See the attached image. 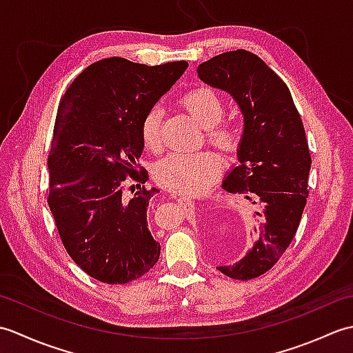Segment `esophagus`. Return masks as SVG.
I'll list each match as a JSON object with an SVG mask.
<instances>
[{"label":"esophagus","mask_w":353,"mask_h":353,"mask_svg":"<svg viewBox=\"0 0 353 353\" xmlns=\"http://www.w3.org/2000/svg\"><path fill=\"white\" fill-rule=\"evenodd\" d=\"M172 196L177 197L176 194H172ZM177 203L181 205L183 209H186V211H192L194 209V200L191 197H186V196H179L177 197Z\"/></svg>","instance_id":"1"}]
</instances>
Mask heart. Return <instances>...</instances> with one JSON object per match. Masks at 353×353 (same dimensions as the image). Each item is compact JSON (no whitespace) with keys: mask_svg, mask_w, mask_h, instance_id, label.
<instances>
[{"mask_svg":"<svg viewBox=\"0 0 353 353\" xmlns=\"http://www.w3.org/2000/svg\"><path fill=\"white\" fill-rule=\"evenodd\" d=\"M181 106L203 127L206 138L224 153H235L241 145L243 127L236 119L226 118V104L220 92L209 86H197L182 95ZM141 139L150 152H161L162 110L152 108L141 121ZM221 172V159L212 152L171 153L156 163L154 179L163 188L183 194L206 190Z\"/></svg>","mask_w":353,"mask_h":353,"instance_id":"b5f03b06","label":"heart"}]
</instances>
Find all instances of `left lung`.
<instances>
[{"label":"left lung","instance_id":"left-lung-1","mask_svg":"<svg viewBox=\"0 0 353 353\" xmlns=\"http://www.w3.org/2000/svg\"><path fill=\"white\" fill-rule=\"evenodd\" d=\"M197 72L205 83L234 97L244 115L239 165L223 190L247 194L262 211L252 249L219 270L232 279H254L279 261L302 219L311 168L303 123L285 81L250 51L223 52L199 65Z\"/></svg>","mask_w":353,"mask_h":353}]
</instances>
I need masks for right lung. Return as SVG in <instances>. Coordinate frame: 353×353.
Listing matches in <instances>:
<instances>
[{
    "instance_id": "add662e5",
    "label": "right lung",
    "mask_w": 353,
    "mask_h": 353,
    "mask_svg": "<svg viewBox=\"0 0 353 353\" xmlns=\"http://www.w3.org/2000/svg\"><path fill=\"white\" fill-rule=\"evenodd\" d=\"M188 62L156 66L109 57L89 65L59 103L48 153V206L72 261L94 279L127 283L159 259L161 244L147 226L148 200L138 159L141 121L176 83ZM133 188V185L130 186Z\"/></svg>"
}]
</instances>
